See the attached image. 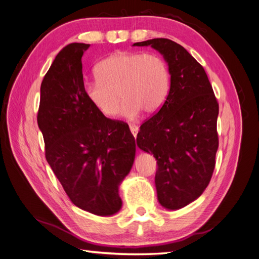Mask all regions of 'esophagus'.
I'll return each instance as SVG.
<instances>
[{
	"mask_svg": "<svg viewBox=\"0 0 259 259\" xmlns=\"http://www.w3.org/2000/svg\"><path fill=\"white\" fill-rule=\"evenodd\" d=\"M130 131H131V134L134 135V137L136 138L138 135V131H139V127H138L137 124L132 123V124H130Z\"/></svg>",
	"mask_w": 259,
	"mask_h": 259,
	"instance_id": "obj_1",
	"label": "esophagus"
}]
</instances>
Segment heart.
Instances as JSON below:
<instances>
[{"instance_id": "heart-1", "label": "heart", "mask_w": 259, "mask_h": 259, "mask_svg": "<svg viewBox=\"0 0 259 259\" xmlns=\"http://www.w3.org/2000/svg\"><path fill=\"white\" fill-rule=\"evenodd\" d=\"M97 80L86 82L83 92L96 109L106 117L118 112L134 119L140 111L153 113L163 106L171 89V71L159 54L119 51L95 67Z\"/></svg>"}]
</instances>
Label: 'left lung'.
Masks as SVG:
<instances>
[{
    "instance_id": "left-lung-1",
    "label": "left lung",
    "mask_w": 259,
    "mask_h": 259,
    "mask_svg": "<svg viewBox=\"0 0 259 259\" xmlns=\"http://www.w3.org/2000/svg\"><path fill=\"white\" fill-rule=\"evenodd\" d=\"M159 51L171 71V89L153 117L144 121L137 144L157 160L155 188L162 206L178 209L206 189L219 148V102L200 63L183 46L153 38L134 46Z\"/></svg>"
}]
</instances>
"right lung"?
Returning <instances> with one entry per match:
<instances>
[{
	"label": "right lung",
	"instance_id": "right-lung-1",
	"mask_svg": "<svg viewBox=\"0 0 259 259\" xmlns=\"http://www.w3.org/2000/svg\"><path fill=\"white\" fill-rule=\"evenodd\" d=\"M88 48L73 43L57 54L40 85L37 123L46 160L70 201L107 216L121 208L118 188L134 164L136 140L127 123L87 99L81 57Z\"/></svg>",
	"mask_w": 259,
	"mask_h": 259
}]
</instances>
